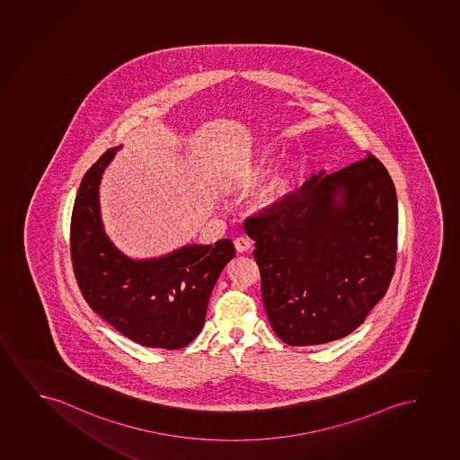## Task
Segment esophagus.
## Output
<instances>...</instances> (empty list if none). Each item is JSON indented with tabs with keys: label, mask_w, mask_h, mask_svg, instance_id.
Instances as JSON below:
<instances>
[{
	"label": "esophagus",
	"mask_w": 460,
	"mask_h": 460,
	"mask_svg": "<svg viewBox=\"0 0 460 460\" xmlns=\"http://www.w3.org/2000/svg\"><path fill=\"white\" fill-rule=\"evenodd\" d=\"M234 245H235V250L239 251V252H248L251 250L250 239H246V237H237V239L234 240Z\"/></svg>",
	"instance_id": "1"
}]
</instances>
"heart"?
Segmentation results:
<instances>
[{
    "mask_svg": "<svg viewBox=\"0 0 460 460\" xmlns=\"http://www.w3.org/2000/svg\"><path fill=\"white\" fill-rule=\"evenodd\" d=\"M262 170L252 168L250 172L242 174L243 182L256 180ZM293 172L290 168L280 170L279 173L273 176V180L270 181L269 185L263 189L261 197H259V206L263 209H275L278 208L292 190Z\"/></svg>",
    "mask_w": 460,
    "mask_h": 460,
    "instance_id": "b5f03b06",
    "label": "heart"
}]
</instances>
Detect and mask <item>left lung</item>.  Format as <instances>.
Returning <instances> with one entry per match:
<instances>
[{
	"label": "left lung",
	"mask_w": 460,
	"mask_h": 460,
	"mask_svg": "<svg viewBox=\"0 0 460 460\" xmlns=\"http://www.w3.org/2000/svg\"><path fill=\"white\" fill-rule=\"evenodd\" d=\"M270 324L287 345L339 341L384 298L396 261L394 181L373 155L312 174L245 220Z\"/></svg>",
	"instance_id": "left-lung-1"
}]
</instances>
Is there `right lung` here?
<instances>
[{
  "label": "right lung",
  "mask_w": 460,
  "mask_h": 460,
  "mask_svg": "<svg viewBox=\"0 0 460 460\" xmlns=\"http://www.w3.org/2000/svg\"><path fill=\"white\" fill-rule=\"evenodd\" d=\"M121 146L84 174L75 199L70 245L75 276L92 311L136 343L181 349L203 329L215 282L235 256L229 239L181 246L165 256L132 259L102 225L100 184Z\"/></svg>",
  "instance_id": "add662e5"
}]
</instances>
